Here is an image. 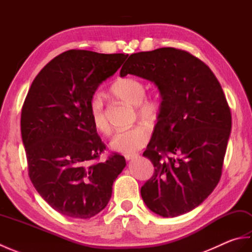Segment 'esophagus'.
Here are the masks:
<instances>
[{
	"label": "esophagus",
	"mask_w": 252,
	"mask_h": 252,
	"mask_svg": "<svg viewBox=\"0 0 252 252\" xmlns=\"http://www.w3.org/2000/svg\"><path fill=\"white\" fill-rule=\"evenodd\" d=\"M137 157V154H126L125 155V158L126 160H132V159H135Z\"/></svg>",
	"instance_id": "34e87169"
}]
</instances>
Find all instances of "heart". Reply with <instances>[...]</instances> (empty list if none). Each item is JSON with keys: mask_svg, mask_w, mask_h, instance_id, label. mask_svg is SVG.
I'll return each instance as SVG.
<instances>
[{"mask_svg": "<svg viewBox=\"0 0 252 252\" xmlns=\"http://www.w3.org/2000/svg\"><path fill=\"white\" fill-rule=\"evenodd\" d=\"M111 92L126 103L136 106V112L142 120L153 123L159 115V103L156 99L145 98L146 88L135 78H121L112 84ZM89 114L95 130L101 134H108L110 126L107 119L104 103L99 95H93L89 101ZM149 129L138 125L127 130L117 132L110 141L112 151L123 154L135 153L147 144Z\"/></svg>", "mask_w": 252, "mask_h": 252, "instance_id": "b5f03b06", "label": "heart"}]
</instances>
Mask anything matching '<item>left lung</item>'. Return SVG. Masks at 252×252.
Returning <instances> with one entry per match:
<instances>
[{"mask_svg": "<svg viewBox=\"0 0 252 252\" xmlns=\"http://www.w3.org/2000/svg\"><path fill=\"white\" fill-rule=\"evenodd\" d=\"M156 85L161 103L143 156L155 173L142 186L149 210L163 218L191 211L221 178L232 116L221 84L189 52L162 47L130 55L120 70Z\"/></svg>", "mask_w": 252, "mask_h": 252, "instance_id": "8db88e82", "label": "left lung"}]
</instances>
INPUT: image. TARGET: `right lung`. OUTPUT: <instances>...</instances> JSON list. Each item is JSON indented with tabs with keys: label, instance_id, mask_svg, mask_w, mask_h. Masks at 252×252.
Instances as JSON below:
<instances>
[{
	"label": "right lung",
	"instance_id": "obj_1",
	"mask_svg": "<svg viewBox=\"0 0 252 252\" xmlns=\"http://www.w3.org/2000/svg\"><path fill=\"white\" fill-rule=\"evenodd\" d=\"M126 57L67 51L42 69L27 95L20 126L30 180L63 216L85 220L99 213L126 165L119 154L96 162L106 147L89 114L99 84Z\"/></svg>",
	"mask_w": 252,
	"mask_h": 252
}]
</instances>
